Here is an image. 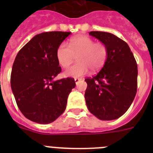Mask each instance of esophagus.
<instances>
[{
	"instance_id": "obj_1",
	"label": "esophagus",
	"mask_w": 153,
	"mask_h": 153,
	"mask_svg": "<svg viewBox=\"0 0 153 153\" xmlns=\"http://www.w3.org/2000/svg\"><path fill=\"white\" fill-rule=\"evenodd\" d=\"M81 79H80V78H75V79H74V81H75L76 84L77 85V83H79V82L81 80Z\"/></svg>"
}]
</instances>
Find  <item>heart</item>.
<instances>
[{
	"label": "heart",
	"mask_w": 153,
	"mask_h": 153,
	"mask_svg": "<svg viewBox=\"0 0 153 153\" xmlns=\"http://www.w3.org/2000/svg\"><path fill=\"white\" fill-rule=\"evenodd\" d=\"M76 56L78 63L65 71V76L79 77L90 70L95 72L101 69L107 57V49L102 43H94L89 36L80 35L70 39L69 47L62 44L56 50V60L63 68H67Z\"/></svg>",
	"instance_id": "obj_1"
}]
</instances>
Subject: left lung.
Returning a JSON list of instances; mask_svg holds the SVG:
<instances>
[{
    "instance_id": "8db88e82",
    "label": "left lung",
    "mask_w": 153,
    "mask_h": 153,
    "mask_svg": "<svg viewBox=\"0 0 153 153\" xmlns=\"http://www.w3.org/2000/svg\"><path fill=\"white\" fill-rule=\"evenodd\" d=\"M90 35L105 44L107 57L97 75L85 81V100L89 111L101 120L120 118L131 106L137 91L138 69L129 45L107 32Z\"/></svg>"
}]
</instances>
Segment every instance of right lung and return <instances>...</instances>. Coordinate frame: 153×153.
<instances>
[{
  "label": "right lung",
  "instance_id": "right-lung-1",
  "mask_svg": "<svg viewBox=\"0 0 153 153\" xmlns=\"http://www.w3.org/2000/svg\"><path fill=\"white\" fill-rule=\"evenodd\" d=\"M70 33H39L21 48L13 62L10 85L16 102L24 117L36 123H51L60 117L76 86L73 78L54 80L61 72L56 50Z\"/></svg>",
  "mask_w": 153,
  "mask_h": 153
}]
</instances>
